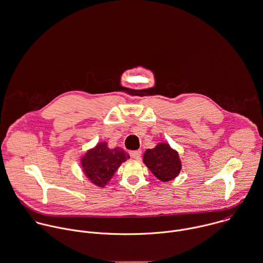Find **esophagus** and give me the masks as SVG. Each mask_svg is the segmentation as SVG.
Here are the masks:
<instances>
[{
    "instance_id": "1",
    "label": "esophagus",
    "mask_w": 263,
    "mask_h": 263,
    "mask_svg": "<svg viewBox=\"0 0 263 263\" xmlns=\"http://www.w3.org/2000/svg\"><path fill=\"white\" fill-rule=\"evenodd\" d=\"M129 154H130V156H132L134 159H140V157H141V154H142V151H141V150L132 151Z\"/></svg>"
}]
</instances>
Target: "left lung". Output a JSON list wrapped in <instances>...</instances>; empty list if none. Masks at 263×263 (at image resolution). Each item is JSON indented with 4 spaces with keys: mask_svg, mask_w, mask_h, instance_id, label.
Instances as JSON below:
<instances>
[{
    "mask_svg": "<svg viewBox=\"0 0 263 263\" xmlns=\"http://www.w3.org/2000/svg\"><path fill=\"white\" fill-rule=\"evenodd\" d=\"M143 161L160 181L167 182L180 173L181 161L177 151L167 143H159L153 149H147Z\"/></svg>",
    "mask_w": 263,
    "mask_h": 263,
    "instance_id": "obj_1",
    "label": "left lung"
}]
</instances>
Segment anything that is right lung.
<instances>
[{"instance_id":"right-lung-1","label":"right lung","mask_w":263,"mask_h":263,"mask_svg":"<svg viewBox=\"0 0 263 263\" xmlns=\"http://www.w3.org/2000/svg\"><path fill=\"white\" fill-rule=\"evenodd\" d=\"M129 155L120 147L108 148L107 142H100L89 149L81 159L82 168L88 180L104 187Z\"/></svg>"}]
</instances>
